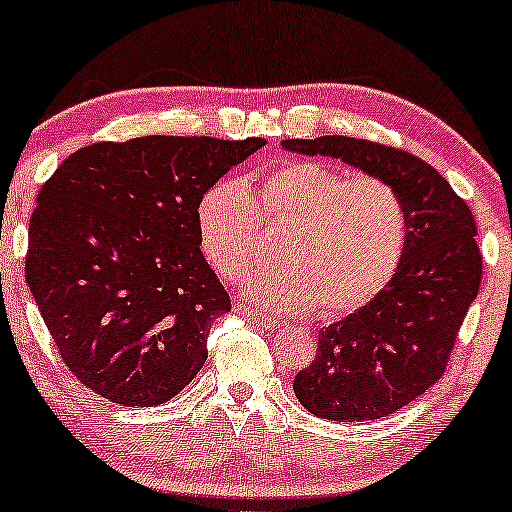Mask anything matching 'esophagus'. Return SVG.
<instances>
[{"mask_svg":"<svg viewBox=\"0 0 512 512\" xmlns=\"http://www.w3.org/2000/svg\"><path fill=\"white\" fill-rule=\"evenodd\" d=\"M237 314H242V317L247 319L249 324L261 326L263 331H272V328L279 326L277 319H272V317H268V314L258 312V310H254V307H249V305H244V303H237Z\"/></svg>","mask_w":512,"mask_h":512,"instance_id":"esophagus-1","label":"esophagus"}]
</instances>
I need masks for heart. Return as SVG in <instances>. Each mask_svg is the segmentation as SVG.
Returning a JSON list of instances; mask_svg holds the SVG:
<instances>
[{
  "instance_id": "heart-1",
  "label": "heart",
  "mask_w": 512,
  "mask_h": 512,
  "mask_svg": "<svg viewBox=\"0 0 512 512\" xmlns=\"http://www.w3.org/2000/svg\"><path fill=\"white\" fill-rule=\"evenodd\" d=\"M195 226L202 254L228 282L256 261L263 226H286L275 249L279 265L249 272L244 291L268 310H314L319 319L373 303L410 240V212L394 184L303 158L272 167L256 193L240 179L216 181L202 193Z\"/></svg>"
}]
</instances>
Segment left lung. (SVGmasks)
<instances>
[{
    "label": "left lung",
    "instance_id": "obj_1",
    "mask_svg": "<svg viewBox=\"0 0 512 512\" xmlns=\"http://www.w3.org/2000/svg\"><path fill=\"white\" fill-rule=\"evenodd\" d=\"M284 149L331 156L398 188L410 212L403 263L373 303L319 331L317 356L293 380L305 410L328 422L387 417L443 377L478 296L482 256L464 198L429 163L368 139H284Z\"/></svg>",
    "mask_w": 512,
    "mask_h": 512
}]
</instances>
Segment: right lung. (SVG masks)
Returning a JSON list of instances; mask_svg holds the SVG:
<instances>
[{
    "label": "right lung",
    "instance_id": "obj_1",
    "mask_svg": "<svg viewBox=\"0 0 512 512\" xmlns=\"http://www.w3.org/2000/svg\"><path fill=\"white\" fill-rule=\"evenodd\" d=\"M261 146V137L97 142L41 186L25 279L83 387L151 408L198 375L230 296L202 256L195 209Z\"/></svg>",
    "mask_w": 512,
    "mask_h": 512
}]
</instances>
